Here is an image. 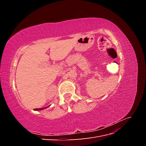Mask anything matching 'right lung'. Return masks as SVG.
<instances>
[{
    "instance_id": "obj_1",
    "label": "right lung",
    "mask_w": 146,
    "mask_h": 146,
    "mask_svg": "<svg viewBox=\"0 0 146 146\" xmlns=\"http://www.w3.org/2000/svg\"><path fill=\"white\" fill-rule=\"evenodd\" d=\"M49 106H50V105H49ZM49 106H48V107H45V108H35V109H34V110H35V111H39V110H44V109H45V108H46L48 107H49Z\"/></svg>"
}]
</instances>
